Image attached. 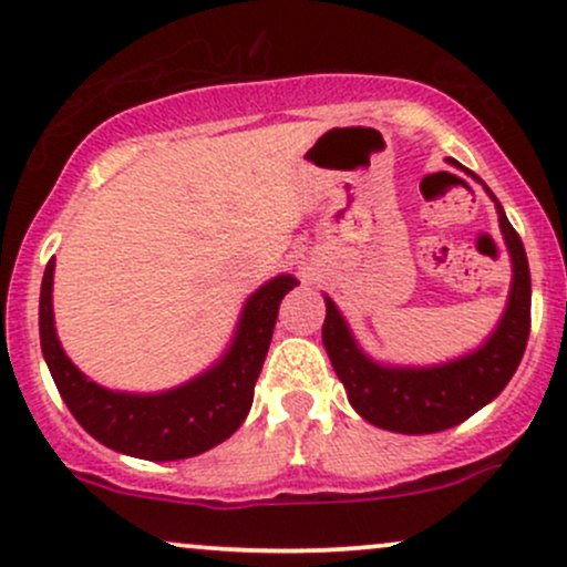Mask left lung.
<instances>
[{
    "instance_id": "obj_1",
    "label": "left lung",
    "mask_w": 567,
    "mask_h": 567,
    "mask_svg": "<svg viewBox=\"0 0 567 567\" xmlns=\"http://www.w3.org/2000/svg\"><path fill=\"white\" fill-rule=\"evenodd\" d=\"M477 178V175H474ZM480 181V178H477ZM483 184V181H480ZM485 186V184H483ZM491 194V188L485 186ZM496 202L498 224L512 256V290L493 336L472 354L434 368L379 365L357 347L341 311L324 296L328 315L322 343L351 408L373 426L400 434H432L451 429L496 400L523 360L530 336V269L519 234Z\"/></svg>"
}]
</instances>
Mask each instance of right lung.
Wrapping results in <instances>:
<instances>
[{
	"mask_svg": "<svg viewBox=\"0 0 567 567\" xmlns=\"http://www.w3.org/2000/svg\"><path fill=\"white\" fill-rule=\"evenodd\" d=\"M53 271L55 258L39 292V338L58 392L84 432L116 453L146 461L192 458L237 432L250 413L279 303L298 285L296 277L279 275L252 292L229 351L194 381L162 394H127L97 386L66 357L55 336Z\"/></svg>",
	"mask_w": 567,
	"mask_h": 567,
	"instance_id": "obj_1",
	"label": "right lung"
}]
</instances>
